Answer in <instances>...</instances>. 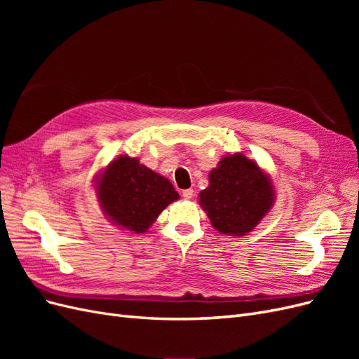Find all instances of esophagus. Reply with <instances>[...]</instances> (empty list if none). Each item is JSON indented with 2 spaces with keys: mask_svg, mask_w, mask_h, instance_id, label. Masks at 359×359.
Here are the masks:
<instances>
[{
  "mask_svg": "<svg viewBox=\"0 0 359 359\" xmlns=\"http://www.w3.org/2000/svg\"><path fill=\"white\" fill-rule=\"evenodd\" d=\"M182 198H184V199H187V201H189V199H191V198H193V190H191V189L184 190V191H182Z\"/></svg>",
  "mask_w": 359,
  "mask_h": 359,
  "instance_id": "obj_1",
  "label": "esophagus"
}]
</instances>
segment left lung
I'll list each match as a JSON object with an SVG mask.
<instances>
[{
	"label": "left lung",
	"mask_w": 359,
	"mask_h": 359,
	"mask_svg": "<svg viewBox=\"0 0 359 359\" xmlns=\"http://www.w3.org/2000/svg\"><path fill=\"white\" fill-rule=\"evenodd\" d=\"M273 184L253 160L241 153L226 156L210 172V186L199 203L214 229L243 236L252 232L274 203Z\"/></svg>",
	"instance_id": "8db88e82"
}]
</instances>
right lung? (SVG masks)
<instances>
[{
	"label": "right lung",
	"mask_w": 359,
	"mask_h": 359,
	"mask_svg": "<svg viewBox=\"0 0 359 359\" xmlns=\"http://www.w3.org/2000/svg\"><path fill=\"white\" fill-rule=\"evenodd\" d=\"M95 184L107 220L133 233L147 232L160 212L180 199L168 178L128 156L111 161Z\"/></svg>",
	"instance_id": "right-lung-1"
}]
</instances>
